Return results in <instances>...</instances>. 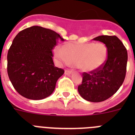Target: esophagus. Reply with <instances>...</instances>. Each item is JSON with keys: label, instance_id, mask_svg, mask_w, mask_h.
Listing matches in <instances>:
<instances>
[{"label": "esophagus", "instance_id": "34e87169", "mask_svg": "<svg viewBox=\"0 0 135 135\" xmlns=\"http://www.w3.org/2000/svg\"><path fill=\"white\" fill-rule=\"evenodd\" d=\"M73 71L72 70H65V75H70L71 73H72Z\"/></svg>", "mask_w": 135, "mask_h": 135}]
</instances>
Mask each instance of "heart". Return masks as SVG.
<instances>
[{
  "instance_id": "1",
  "label": "heart",
  "mask_w": 135,
  "mask_h": 135,
  "mask_svg": "<svg viewBox=\"0 0 135 135\" xmlns=\"http://www.w3.org/2000/svg\"><path fill=\"white\" fill-rule=\"evenodd\" d=\"M54 55L59 63H70L83 71L99 70L108 58V49L103 43H65L56 48Z\"/></svg>"
}]
</instances>
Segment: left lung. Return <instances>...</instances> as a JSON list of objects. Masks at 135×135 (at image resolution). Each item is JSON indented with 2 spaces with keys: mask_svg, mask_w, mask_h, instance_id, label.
I'll return each instance as SVG.
<instances>
[{
  "mask_svg": "<svg viewBox=\"0 0 135 135\" xmlns=\"http://www.w3.org/2000/svg\"><path fill=\"white\" fill-rule=\"evenodd\" d=\"M93 40L105 45L108 59L99 70L82 74L78 90L80 96L90 102H101L115 93L124 80L128 60L127 51L115 36H99Z\"/></svg>",
  "mask_w": 135,
  "mask_h": 135,
  "instance_id": "8db88e82",
  "label": "left lung"
}]
</instances>
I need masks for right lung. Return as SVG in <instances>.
<instances>
[{"label": "right lung", "mask_w": 135, "mask_h": 135, "mask_svg": "<svg viewBox=\"0 0 135 135\" xmlns=\"http://www.w3.org/2000/svg\"><path fill=\"white\" fill-rule=\"evenodd\" d=\"M59 34L40 26H32L17 34L7 54V73L14 89L21 96L43 99L54 91L64 70L55 66L53 49Z\"/></svg>", "instance_id": "add662e5"}]
</instances>
